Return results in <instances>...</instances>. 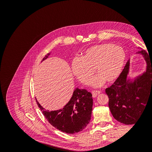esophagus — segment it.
<instances>
[{"mask_svg": "<svg viewBox=\"0 0 152 152\" xmlns=\"http://www.w3.org/2000/svg\"><path fill=\"white\" fill-rule=\"evenodd\" d=\"M101 93V91H98V90H95V91H92V94H93V96L94 98L96 97L98 94H99Z\"/></svg>", "mask_w": 152, "mask_h": 152, "instance_id": "34e87169", "label": "esophagus"}]
</instances>
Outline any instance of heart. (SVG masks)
Returning a JSON list of instances; mask_svg holds the SVG:
<instances>
[{"instance_id":"heart-1","label":"heart","mask_w":152,"mask_h":152,"mask_svg":"<svg viewBox=\"0 0 152 152\" xmlns=\"http://www.w3.org/2000/svg\"><path fill=\"white\" fill-rule=\"evenodd\" d=\"M126 61L124 50L113 44L104 43L87 49L82 58L72 62V72L82 84L88 85L94 73L98 74L92 80V84L100 86L106 81L114 82L121 75Z\"/></svg>"}]
</instances>
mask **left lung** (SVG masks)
Returning a JSON list of instances; mask_svg holds the SVG:
<instances>
[{"instance_id":"left-lung-1","label":"left lung","mask_w":152,"mask_h":152,"mask_svg":"<svg viewBox=\"0 0 152 152\" xmlns=\"http://www.w3.org/2000/svg\"><path fill=\"white\" fill-rule=\"evenodd\" d=\"M139 53L143 55L147 63L144 74L134 82H129L127 79L129 66L128 61L117 79L105 90L113 117L127 125L135 124L141 115L148 97L152 98V59L145 50Z\"/></svg>"}]
</instances>
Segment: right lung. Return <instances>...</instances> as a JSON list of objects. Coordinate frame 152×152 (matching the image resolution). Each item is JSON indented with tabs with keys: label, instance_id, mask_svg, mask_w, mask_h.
I'll return each instance as SVG.
<instances>
[{
	"label": "right lung",
	"instance_id": "add662e5",
	"mask_svg": "<svg viewBox=\"0 0 152 152\" xmlns=\"http://www.w3.org/2000/svg\"><path fill=\"white\" fill-rule=\"evenodd\" d=\"M49 54L45 55L42 61ZM36 102L48 121L57 129L67 134L82 131L90 122L93 101L92 94L86 89L75 90L70 102L56 111L45 110L37 99Z\"/></svg>",
	"mask_w": 152,
	"mask_h": 152
}]
</instances>
